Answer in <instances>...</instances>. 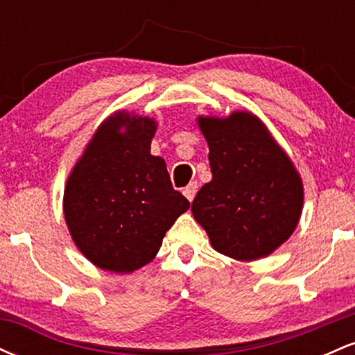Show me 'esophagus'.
<instances>
[{"label":"esophagus","instance_id":"1","mask_svg":"<svg viewBox=\"0 0 355 355\" xmlns=\"http://www.w3.org/2000/svg\"><path fill=\"white\" fill-rule=\"evenodd\" d=\"M197 190H198V183L197 182H190L189 185L183 189V195H185V197L191 202L195 198V193H197Z\"/></svg>","mask_w":355,"mask_h":355}]
</instances>
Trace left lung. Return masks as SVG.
<instances>
[{
    "label": "left lung",
    "mask_w": 355,
    "mask_h": 355,
    "mask_svg": "<svg viewBox=\"0 0 355 355\" xmlns=\"http://www.w3.org/2000/svg\"><path fill=\"white\" fill-rule=\"evenodd\" d=\"M211 182L191 211L217 252L237 260L266 257L292 235L302 211L299 173L250 113L200 118Z\"/></svg>",
    "instance_id": "left-lung-1"
}]
</instances>
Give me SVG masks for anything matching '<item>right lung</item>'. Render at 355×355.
Instances as JSON below:
<instances>
[{
    "instance_id": "add662e5",
    "label": "right lung",
    "mask_w": 355,
    "mask_h": 355,
    "mask_svg": "<svg viewBox=\"0 0 355 355\" xmlns=\"http://www.w3.org/2000/svg\"><path fill=\"white\" fill-rule=\"evenodd\" d=\"M155 128L150 118L110 116L68 178V229L83 255L103 270L126 274L148 263L190 207L172 187L164 158L150 153Z\"/></svg>"
}]
</instances>
